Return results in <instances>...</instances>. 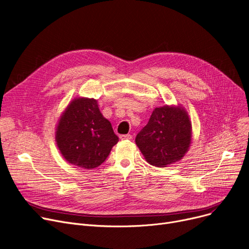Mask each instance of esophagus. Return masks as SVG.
Returning <instances> with one entry per match:
<instances>
[{"label":"esophagus","mask_w":249,"mask_h":249,"mask_svg":"<svg viewBox=\"0 0 249 249\" xmlns=\"http://www.w3.org/2000/svg\"><path fill=\"white\" fill-rule=\"evenodd\" d=\"M120 139L121 140H132V136L131 135H122L120 136Z\"/></svg>","instance_id":"obj_1"}]
</instances>
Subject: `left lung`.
I'll use <instances>...</instances> for the list:
<instances>
[{"mask_svg": "<svg viewBox=\"0 0 249 249\" xmlns=\"http://www.w3.org/2000/svg\"><path fill=\"white\" fill-rule=\"evenodd\" d=\"M192 143V122L180 105H165L153 110L148 124L136 137L146 161L166 167L181 160Z\"/></svg>", "mask_w": 249, "mask_h": 249, "instance_id": "left-lung-1", "label": "left lung"}]
</instances>
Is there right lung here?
Instances as JSON below:
<instances>
[{
  "instance_id": "1",
  "label": "right lung",
  "mask_w": 249,
  "mask_h": 249,
  "mask_svg": "<svg viewBox=\"0 0 249 249\" xmlns=\"http://www.w3.org/2000/svg\"><path fill=\"white\" fill-rule=\"evenodd\" d=\"M55 131V142L63 157L84 169L98 167L118 142L111 124L102 115L94 98L78 97L71 101Z\"/></svg>"
}]
</instances>
